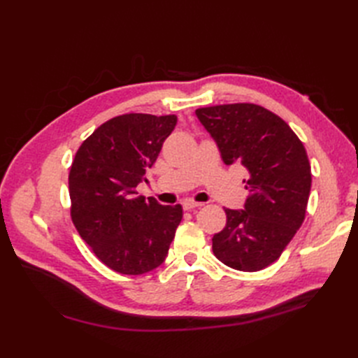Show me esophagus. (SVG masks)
I'll return each mask as SVG.
<instances>
[{
	"mask_svg": "<svg viewBox=\"0 0 358 358\" xmlns=\"http://www.w3.org/2000/svg\"><path fill=\"white\" fill-rule=\"evenodd\" d=\"M201 203H197V201H187L185 204H183V209L185 210H196L199 208H201Z\"/></svg>",
	"mask_w": 358,
	"mask_h": 358,
	"instance_id": "1",
	"label": "esophagus"
}]
</instances>
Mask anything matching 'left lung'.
Segmentation results:
<instances>
[{
  "instance_id": "1",
  "label": "left lung",
  "mask_w": 358,
  "mask_h": 358,
  "mask_svg": "<svg viewBox=\"0 0 358 358\" xmlns=\"http://www.w3.org/2000/svg\"><path fill=\"white\" fill-rule=\"evenodd\" d=\"M196 113L225 164L241 162L249 175L245 210L225 209L213 254L231 268L258 272L276 262L305 221L312 183L306 149L284 119L263 106L218 104Z\"/></svg>"
}]
</instances>
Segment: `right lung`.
<instances>
[{
    "label": "right lung",
    "instance_id": "right-lung-1",
    "mask_svg": "<svg viewBox=\"0 0 358 358\" xmlns=\"http://www.w3.org/2000/svg\"><path fill=\"white\" fill-rule=\"evenodd\" d=\"M175 115L125 113L101 124L76 152L69 175L76 230L109 268L143 275L166 259L182 220V206L137 197Z\"/></svg>",
    "mask_w": 358,
    "mask_h": 358
}]
</instances>
